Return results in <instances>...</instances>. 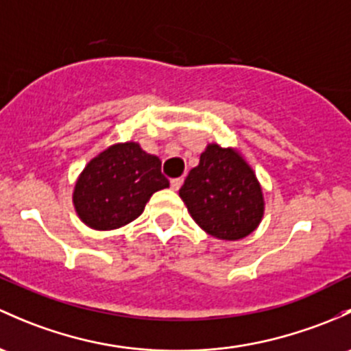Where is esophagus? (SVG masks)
Here are the masks:
<instances>
[{"label": "esophagus", "mask_w": 351, "mask_h": 351, "mask_svg": "<svg viewBox=\"0 0 351 351\" xmlns=\"http://www.w3.org/2000/svg\"><path fill=\"white\" fill-rule=\"evenodd\" d=\"M169 185H171V190H180V186L183 185V178H173L171 182H169Z\"/></svg>", "instance_id": "1"}]
</instances>
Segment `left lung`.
<instances>
[{
  "mask_svg": "<svg viewBox=\"0 0 351 351\" xmlns=\"http://www.w3.org/2000/svg\"><path fill=\"white\" fill-rule=\"evenodd\" d=\"M188 212L206 234L239 241L256 230L264 213L263 190L234 149L210 145L180 188Z\"/></svg>",
  "mask_w": 351,
  "mask_h": 351,
  "instance_id": "left-lung-1",
  "label": "left lung"
}]
</instances>
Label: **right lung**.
Returning a JSON list of instances; mask_svg holds the SVG:
<instances>
[{"instance_id": "obj_1", "label": "right lung", "mask_w": 351, "mask_h": 351, "mask_svg": "<svg viewBox=\"0 0 351 351\" xmlns=\"http://www.w3.org/2000/svg\"><path fill=\"white\" fill-rule=\"evenodd\" d=\"M168 186L160 158L136 143H123L102 151L84 168L73 205L88 227L112 230L138 219L151 195Z\"/></svg>"}]
</instances>
